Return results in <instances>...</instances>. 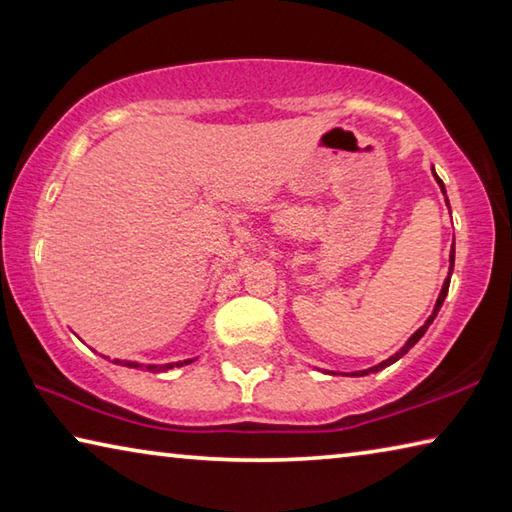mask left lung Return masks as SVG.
<instances>
[{
    "label": "left lung",
    "instance_id": "obj_1",
    "mask_svg": "<svg viewBox=\"0 0 512 512\" xmlns=\"http://www.w3.org/2000/svg\"><path fill=\"white\" fill-rule=\"evenodd\" d=\"M433 176H436V171H433ZM436 180H438V185H440V189H443V192H445V185H443V180H440L438 176H436ZM449 259H452V266H449V275H452V271H454V248H452V255H449ZM447 291H449V277H447V280H445V284H443V291H440V296H438V302H436V309H433V314L429 316V320H427V323H424V325H422V327L418 329V332H415V334L411 336V339H409V341H406V345H404V348H402L400 352H397V354H393V357H391V359L381 361V363H379V366H372V368H368V370H359V372H352V375H354V377H363V375H370V372H377V370H381V368L391 366V363H395L397 359H402V357H404V354H406V352H409V350L413 348V345H415V343H418V341L422 339V336H424V332H427V329H429V325L433 323V318H436V314H438V311H440V307H443V302H445V296H447Z\"/></svg>",
    "mask_w": 512,
    "mask_h": 512
}]
</instances>
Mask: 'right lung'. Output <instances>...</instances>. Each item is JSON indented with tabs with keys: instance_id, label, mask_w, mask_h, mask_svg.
Wrapping results in <instances>:
<instances>
[{
	"instance_id": "1",
	"label": "right lung",
	"mask_w": 512,
	"mask_h": 512,
	"mask_svg": "<svg viewBox=\"0 0 512 512\" xmlns=\"http://www.w3.org/2000/svg\"><path fill=\"white\" fill-rule=\"evenodd\" d=\"M115 363H119V361H115ZM185 363H192V361L164 363V366H146V370H151V372H162V370H169V368H178V366H185ZM128 366H133V368H142V366H140V363H128Z\"/></svg>"
}]
</instances>
